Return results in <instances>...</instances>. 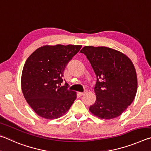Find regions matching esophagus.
<instances>
[{"instance_id": "esophagus-1", "label": "esophagus", "mask_w": 151, "mask_h": 151, "mask_svg": "<svg viewBox=\"0 0 151 151\" xmlns=\"http://www.w3.org/2000/svg\"><path fill=\"white\" fill-rule=\"evenodd\" d=\"M87 93L86 91H84V92H83V93H81V92H79V95H80V96H83V95H85L86 93Z\"/></svg>"}]
</instances>
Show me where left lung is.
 <instances>
[{
  "label": "left lung",
  "instance_id": "8db88e82",
  "mask_svg": "<svg viewBox=\"0 0 151 151\" xmlns=\"http://www.w3.org/2000/svg\"><path fill=\"white\" fill-rule=\"evenodd\" d=\"M96 76V101L89 107L94 116L111 119L121 115L130 105L137 91L135 68L130 58L118 50L105 46H84Z\"/></svg>",
  "mask_w": 151,
  "mask_h": 151
}]
</instances>
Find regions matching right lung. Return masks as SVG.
<instances>
[{"mask_svg":"<svg viewBox=\"0 0 151 151\" xmlns=\"http://www.w3.org/2000/svg\"><path fill=\"white\" fill-rule=\"evenodd\" d=\"M82 46L46 45L36 49L24 65L21 88L26 101L37 115L47 119L62 117L75 101L76 92L62 86L67 63Z\"/></svg>","mask_w":151,"mask_h":151,"instance_id":"obj_1","label":"right lung"}]
</instances>
